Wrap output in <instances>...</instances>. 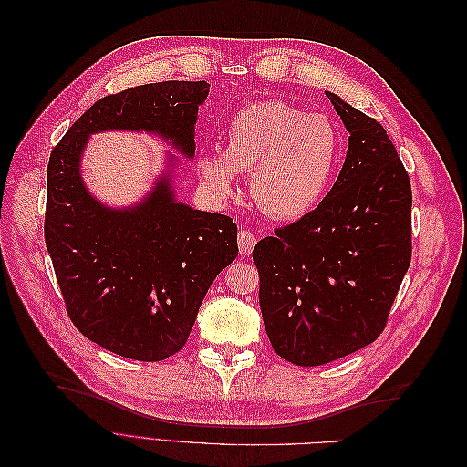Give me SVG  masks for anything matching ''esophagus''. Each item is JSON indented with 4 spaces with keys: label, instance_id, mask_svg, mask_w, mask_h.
Listing matches in <instances>:
<instances>
[{
    "label": "esophagus",
    "instance_id": "esophagus-1",
    "mask_svg": "<svg viewBox=\"0 0 467 467\" xmlns=\"http://www.w3.org/2000/svg\"><path fill=\"white\" fill-rule=\"evenodd\" d=\"M255 244H257V239H255V235H253L249 230H242V232H239V235H237L239 255H244V257L251 255V251H253V247H255Z\"/></svg>",
    "mask_w": 467,
    "mask_h": 467
}]
</instances>
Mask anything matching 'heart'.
Returning <instances> with one entry per match:
<instances>
[{
  "label": "heart",
  "instance_id": "1",
  "mask_svg": "<svg viewBox=\"0 0 467 467\" xmlns=\"http://www.w3.org/2000/svg\"><path fill=\"white\" fill-rule=\"evenodd\" d=\"M341 155V132L327 115L261 101L237 112L225 126L223 151H202L196 169L218 199L235 191L237 173H249L253 204L275 220H296L321 202Z\"/></svg>",
  "mask_w": 467,
  "mask_h": 467
}]
</instances>
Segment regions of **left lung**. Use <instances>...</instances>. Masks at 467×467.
<instances>
[{
	"mask_svg": "<svg viewBox=\"0 0 467 467\" xmlns=\"http://www.w3.org/2000/svg\"><path fill=\"white\" fill-rule=\"evenodd\" d=\"M348 136L333 189L253 249L278 357L321 366L374 343L411 263V182L384 126L327 91Z\"/></svg>",
	"mask_w": 467,
	"mask_h": 467,
	"instance_id": "left-lung-1",
	"label": "left lung"
}]
</instances>
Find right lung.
<instances>
[{
	"label": "right lung",
	"mask_w": 467,
	"mask_h": 467,
	"mask_svg": "<svg viewBox=\"0 0 467 467\" xmlns=\"http://www.w3.org/2000/svg\"><path fill=\"white\" fill-rule=\"evenodd\" d=\"M206 81H160L107 95L72 124L50 153L45 239L69 319L124 358L158 362L185 347L214 278L237 257L230 216L175 199L165 173L134 206L110 208L81 179L91 134H158L185 158L194 155V124Z\"/></svg>",
	"instance_id": "obj_1"
}]
</instances>
